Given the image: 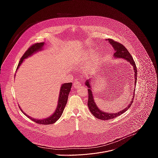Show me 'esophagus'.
Segmentation results:
<instances>
[{
	"label": "esophagus",
	"mask_w": 158,
	"mask_h": 158,
	"mask_svg": "<svg viewBox=\"0 0 158 158\" xmlns=\"http://www.w3.org/2000/svg\"><path fill=\"white\" fill-rule=\"evenodd\" d=\"M80 85H81V83L79 81H76L74 82V84H73V86L74 87H79Z\"/></svg>",
	"instance_id": "1"
}]
</instances>
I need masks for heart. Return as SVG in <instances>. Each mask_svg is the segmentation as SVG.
<instances>
[{
  "label": "heart",
  "mask_w": 158,
  "mask_h": 158,
  "mask_svg": "<svg viewBox=\"0 0 158 158\" xmlns=\"http://www.w3.org/2000/svg\"><path fill=\"white\" fill-rule=\"evenodd\" d=\"M91 56V52H84L81 55H79V56L76 57V58L74 60V63L77 65H81L82 63H84V62H85L87 59H88ZM98 55H95L93 56V60L89 62V65L87 67H85V69H84V73L85 74H89V73L91 72L93 67H94L95 62L98 59Z\"/></svg>",
  "instance_id": "1"
}]
</instances>
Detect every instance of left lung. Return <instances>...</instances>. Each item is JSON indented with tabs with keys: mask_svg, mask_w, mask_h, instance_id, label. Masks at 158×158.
<instances>
[{
	"mask_svg": "<svg viewBox=\"0 0 158 158\" xmlns=\"http://www.w3.org/2000/svg\"><path fill=\"white\" fill-rule=\"evenodd\" d=\"M110 44L112 46V47L113 48L114 50L115 51V53L114 54V58H120V59H124L126 60L127 62H129L133 67L134 69V79H135V85L136 84V81H137V69H136V64H135V62L133 60L132 57L130 54V53L128 52L127 49L123 46V44L116 42L112 39H107V40ZM92 79H87L85 84L86 86L88 87V103L87 106L89 107V109L91 111V113L93 114L94 117H96L98 119H101V120H109V119H112L113 118H115L122 114H123L124 112H126L131 106L132 102H133V99L135 96V90L134 89V93H133V96L132 98L131 99V101L130 102V104L124 109L118 112H114V113H108V112H105L103 110H101L99 109L98 106L96 105V102H94V96L93 95V92H92V87L91 85V82Z\"/></svg>",
	"mask_w": 158,
	"mask_h": 158,
	"instance_id": "left-lung-1",
	"label": "left lung"
}]
</instances>
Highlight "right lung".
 <instances>
[{
  "instance_id": "add662e5",
  "label": "right lung",
  "mask_w": 158,
  "mask_h": 158,
  "mask_svg": "<svg viewBox=\"0 0 158 158\" xmlns=\"http://www.w3.org/2000/svg\"><path fill=\"white\" fill-rule=\"evenodd\" d=\"M45 44V42H40V43H36L28 49L27 51L24 53V54L22 56V57L20 59V60L19 61V63L18 64V66L17 67L16 72L18 71L19 68L20 67L21 64L23 62L24 59H27V57L32 56L34 54L42 51L43 49L44 46ZM72 82H68V83H64L62 84L60 86V92H59V96L58 99V103L56 107V109L55 110L54 113L50 116L49 117L44 119H35L30 117L29 115L26 114L25 112L22 110V109L20 107V110L23 112V113L30 119H31L32 121L39 124H51L54 123H56L62 116V112L64 111V109L65 108V106L67 104V99H68V96L69 94V93L71 91V89L72 87Z\"/></svg>"
}]
</instances>
